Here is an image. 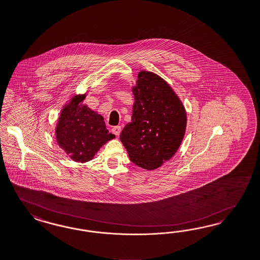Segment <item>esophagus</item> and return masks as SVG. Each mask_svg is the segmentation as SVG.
I'll return each mask as SVG.
<instances>
[{"label":"esophagus","instance_id":"esophagus-1","mask_svg":"<svg viewBox=\"0 0 260 260\" xmlns=\"http://www.w3.org/2000/svg\"><path fill=\"white\" fill-rule=\"evenodd\" d=\"M111 132H112V134H113V135H115L116 136H119V135H120V133H121V126H120V125L113 126V127L111 128Z\"/></svg>","mask_w":260,"mask_h":260}]
</instances>
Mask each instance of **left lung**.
Segmentation results:
<instances>
[{"mask_svg":"<svg viewBox=\"0 0 260 260\" xmlns=\"http://www.w3.org/2000/svg\"><path fill=\"white\" fill-rule=\"evenodd\" d=\"M132 90L133 116L120 140L132 161L155 170L179 150L186 131V110L170 84L155 73L139 72Z\"/></svg>","mask_w":260,"mask_h":260,"instance_id":"left-lung-1","label":"left lung"}]
</instances>
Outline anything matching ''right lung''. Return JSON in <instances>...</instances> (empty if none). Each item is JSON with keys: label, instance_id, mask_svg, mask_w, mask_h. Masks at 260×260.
Wrapping results in <instances>:
<instances>
[{"label": "right lung", "instance_id": "right-lung-1", "mask_svg": "<svg viewBox=\"0 0 260 260\" xmlns=\"http://www.w3.org/2000/svg\"><path fill=\"white\" fill-rule=\"evenodd\" d=\"M87 93L74 94L63 106L55 125L57 145L76 162H88L105 144L115 138L104 117L83 104Z\"/></svg>", "mask_w": 260, "mask_h": 260}]
</instances>
